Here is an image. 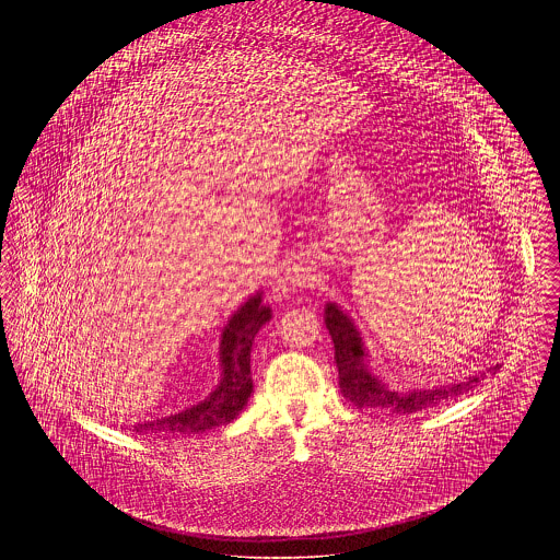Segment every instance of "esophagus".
Returning a JSON list of instances; mask_svg holds the SVG:
<instances>
[{"instance_id": "1", "label": "esophagus", "mask_w": 560, "mask_h": 560, "mask_svg": "<svg viewBox=\"0 0 560 560\" xmlns=\"http://www.w3.org/2000/svg\"><path fill=\"white\" fill-rule=\"evenodd\" d=\"M311 280H313V276L306 267H291L284 278V291L287 289H304L311 284Z\"/></svg>"}]
</instances>
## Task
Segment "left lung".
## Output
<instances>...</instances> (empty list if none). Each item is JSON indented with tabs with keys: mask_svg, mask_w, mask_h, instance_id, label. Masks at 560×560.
I'll use <instances>...</instances> for the list:
<instances>
[{
	"mask_svg": "<svg viewBox=\"0 0 560 560\" xmlns=\"http://www.w3.org/2000/svg\"><path fill=\"white\" fill-rule=\"evenodd\" d=\"M325 327L329 329V336L334 340V360L338 369V386L347 400H351L355 407H371V409H384L390 413H416L427 407H435L444 400L455 399L468 390H472L485 373L479 377L472 375L466 382L429 388V390H409L397 393L390 390L377 375L369 369V353L364 349L362 336L355 329L353 320L349 319L336 304L325 306ZM500 364L491 366L487 373H495Z\"/></svg>",
	"mask_w": 560,
	"mask_h": 560,
	"instance_id": "left-lung-1",
	"label": "left lung"
}]
</instances>
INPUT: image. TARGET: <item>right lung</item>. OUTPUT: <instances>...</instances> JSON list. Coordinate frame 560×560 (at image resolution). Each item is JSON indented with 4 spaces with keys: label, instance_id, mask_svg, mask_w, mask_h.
<instances>
[{
    "label": "right lung",
    "instance_id": "add662e5",
    "mask_svg": "<svg viewBox=\"0 0 560 560\" xmlns=\"http://www.w3.org/2000/svg\"><path fill=\"white\" fill-rule=\"evenodd\" d=\"M271 319V308L262 304V295H252L229 319L220 340L222 377L218 388L198 405L165 416L160 420L136 424V433H202L233 422L247 405L254 390L249 373V351L258 329Z\"/></svg>",
    "mask_w": 560,
    "mask_h": 560
}]
</instances>
